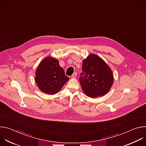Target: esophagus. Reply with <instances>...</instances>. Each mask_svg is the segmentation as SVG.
<instances>
[{
  "mask_svg": "<svg viewBox=\"0 0 146 146\" xmlns=\"http://www.w3.org/2000/svg\"><path fill=\"white\" fill-rule=\"evenodd\" d=\"M76 76H77V73H76V72H74L73 74L72 75L71 77H75Z\"/></svg>",
  "mask_w": 146,
  "mask_h": 146,
  "instance_id": "1",
  "label": "esophagus"
}]
</instances>
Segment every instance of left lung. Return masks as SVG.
<instances>
[{
    "label": "left lung",
    "mask_w": 146,
    "mask_h": 146,
    "mask_svg": "<svg viewBox=\"0 0 146 146\" xmlns=\"http://www.w3.org/2000/svg\"><path fill=\"white\" fill-rule=\"evenodd\" d=\"M79 81L82 90L88 96L105 95L111 87L113 75L106 62L95 54H91L82 62Z\"/></svg>",
    "instance_id": "left-lung-1"
}]
</instances>
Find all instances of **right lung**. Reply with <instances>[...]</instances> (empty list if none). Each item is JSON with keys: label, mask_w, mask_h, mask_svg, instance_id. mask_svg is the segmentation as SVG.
I'll use <instances>...</instances> for the list:
<instances>
[{"label": "right lung", "mask_w": 146, "mask_h": 146, "mask_svg": "<svg viewBox=\"0 0 146 146\" xmlns=\"http://www.w3.org/2000/svg\"><path fill=\"white\" fill-rule=\"evenodd\" d=\"M69 78L58 60L47 57L37 69L35 81L41 91L52 95L59 92Z\"/></svg>", "instance_id": "add662e5"}]
</instances>
